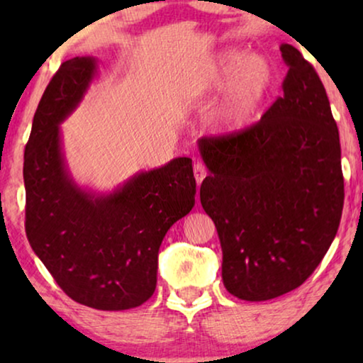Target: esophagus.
<instances>
[{"mask_svg":"<svg viewBox=\"0 0 363 363\" xmlns=\"http://www.w3.org/2000/svg\"><path fill=\"white\" fill-rule=\"evenodd\" d=\"M193 173H195V180L198 185L206 178V168L205 165H201V163H195V165H193Z\"/></svg>","mask_w":363,"mask_h":363,"instance_id":"1","label":"esophagus"}]
</instances>
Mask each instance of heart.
<instances>
[{
  "label": "heart",
  "mask_w": 363,
  "mask_h": 363,
  "mask_svg": "<svg viewBox=\"0 0 363 363\" xmlns=\"http://www.w3.org/2000/svg\"><path fill=\"white\" fill-rule=\"evenodd\" d=\"M274 77V66L264 54H245L240 48H230L218 54L195 89L200 97L225 92L221 104L210 117L211 130L220 135L245 130L255 121Z\"/></svg>",
  "instance_id": "1"
}]
</instances>
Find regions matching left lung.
Wrapping results in <instances>:
<instances>
[{"mask_svg": "<svg viewBox=\"0 0 363 363\" xmlns=\"http://www.w3.org/2000/svg\"><path fill=\"white\" fill-rule=\"evenodd\" d=\"M289 71L261 122L198 140L203 210L221 242L223 284L261 302L299 287L325 256L344 208L339 128L314 67L281 44Z\"/></svg>", "mask_w": 363, "mask_h": 363, "instance_id": "1", "label": "left lung"}]
</instances>
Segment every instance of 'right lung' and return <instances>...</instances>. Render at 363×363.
<instances>
[{"mask_svg":"<svg viewBox=\"0 0 363 363\" xmlns=\"http://www.w3.org/2000/svg\"><path fill=\"white\" fill-rule=\"evenodd\" d=\"M97 77V59L62 62L44 91L24 150L26 236L66 294L99 311H125L157 286L158 250L167 231L195 206L191 158L137 172L112 191L74 180L61 123Z\"/></svg>","mask_w":363,"mask_h":363,"instance_id":"right-lung-1","label":"right lung"}]
</instances>
